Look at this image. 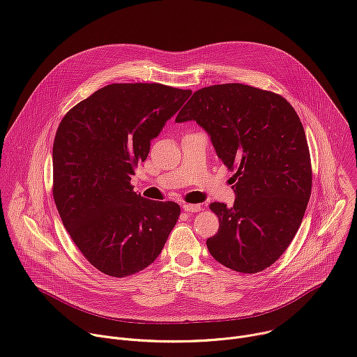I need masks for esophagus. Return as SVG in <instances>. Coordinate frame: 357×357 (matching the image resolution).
<instances>
[{
  "label": "esophagus",
  "instance_id": "esophagus-1",
  "mask_svg": "<svg viewBox=\"0 0 357 357\" xmlns=\"http://www.w3.org/2000/svg\"><path fill=\"white\" fill-rule=\"evenodd\" d=\"M183 209L187 212H198L201 209L199 204H184Z\"/></svg>",
  "mask_w": 357,
  "mask_h": 357
}]
</instances>
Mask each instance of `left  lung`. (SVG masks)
Listing matches in <instances>:
<instances>
[{
	"mask_svg": "<svg viewBox=\"0 0 357 357\" xmlns=\"http://www.w3.org/2000/svg\"><path fill=\"white\" fill-rule=\"evenodd\" d=\"M195 121L235 173V204L212 202L211 256L239 273L271 266L294 239L310 201L311 159L303 123L278 94L232 83L201 89L176 122Z\"/></svg>",
	"mask_w": 357,
	"mask_h": 357,
	"instance_id": "1",
	"label": "left lung"
}]
</instances>
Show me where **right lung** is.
I'll use <instances>...</instances> for the list:
<instances>
[{
  "label": "right lung",
  "mask_w": 357,
  "mask_h": 357,
  "mask_svg": "<svg viewBox=\"0 0 357 357\" xmlns=\"http://www.w3.org/2000/svg\"><path fill=\"white\" fill-rule=\"evenodd\" d=\"M191 90L109 84L71 108L53 144V198L61 222L100 271L128 277L160 255L178 217L173 201L140 197L130 185L151 142Z\"/></svg>",
  "instance_id": "obj_1"
}]
</instances>
